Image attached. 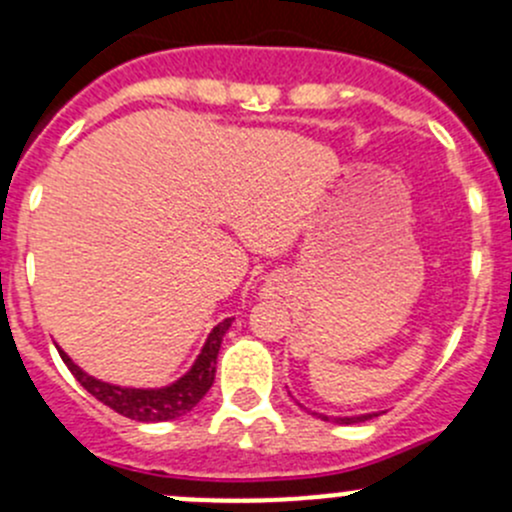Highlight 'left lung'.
I'll return each mask as SVG.
<instances>
[{
	"label": "left lung",
	"mask_w": 512,
	"mask_h": 512,
	"mask_svg": "<svg viewBox=\"0 0 512 512\" xmlns=\"http://www.w3.org/2000/svg\"><path fill=\"white\" fill-rule=\"evenodd\" d=\"M319 418H322V421H329V416H322V414H317ZM376 414H364V416H339V418H334V421L337 423H361V421H369V418H374Z\"/></svg>",
	"instance_id": "1"
}]
</instances>
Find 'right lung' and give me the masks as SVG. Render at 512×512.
Returning a JSON list of instances; mask_svg holds the SVG:
<instances>
[{
  "label": "right lung",
  "instance_id": "right-lung-1",
  "mask_svg": "<svg viewBox=\"0 0 512 512\" xmlns=\"http://www.w3.org/2000/svg\"><path fill=\"white\" fill-rule=\"evenodd\" d=\"M232 319H225L218 327L210 332L208 342H205L203 352H200L198 361L193 364V369L183 376L180 381H175L168 389H121V386L103 384V381L94 379L86 371H81L74 361L69 359L59 349L61 359L69 366L71 374L76 376L81 386L89 391L94 399L106 404L108 409H113L116 414L133 418V421H170V418L185 416L188 411H193L198 406V401L203 399L210 391L215 381V364H218L220 344H223V337L230 327Z\"/></svg>",
  "mask_w": 512,
  "mask_h": 512
}]
</instances>
